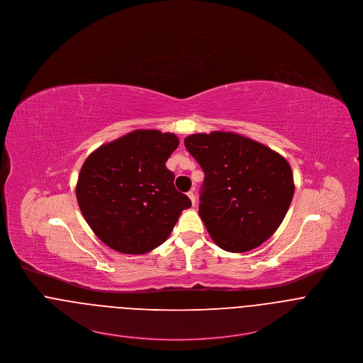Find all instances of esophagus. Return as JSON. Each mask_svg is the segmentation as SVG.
I'll list each match as a JSON object with an SVG mask.
<instances>
[{"label":"esophagus","instance_id":"34e87169","mask_svg":"<svg viewBox=\"0 0 363 363\" xmlns=\"http://www.w3.org/2000/svg\"><path fill=\"white\" fill-rule=\"evenodd\" d=\"M187 196H189V198L191 199V203L194 205V203H196V194H194V191H193V190H191V191H189V193H187Z\"/></svg>","mask_w":363,"mask_h":363}]
</instances>
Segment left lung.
<instances>
[{
	"label": "left lung",
	"instance_id": "8db88e82",
	"mask_svg": "<svg viewBox=\"0 0 363 363\" xmlns=\"http://www.w3.org/2000/svg\"><path fill=\"white\" fill-rule=\"evenodd\" d=\"M184 145L205 173L199 216L218 247L245 252L281 225L294 196L289 162L237 133H197Z\"/></svg>",
	"mask_w": 363,
	"mask_h": 363
}]
</instances>
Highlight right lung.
I'll return each instance as SVG.
<instances>
[{
  "label": "right lung",
  "instance_id": "right-lung-1",
  "mask_svg": "<svg viewBox=\"0 0 363 363\" xmlns=\"http://www.w3.org/2000/svg\"><path fill=\"white\" fill-rule=\"evenodd\" d=\"M173 133L134 130L97 148L80 169L76 197L99 240L122 254H145L170 235L191 201L166 167Z\"/></svg>",
  "mask_w": 363,
  "mask_h": 363
}]
</instances>
